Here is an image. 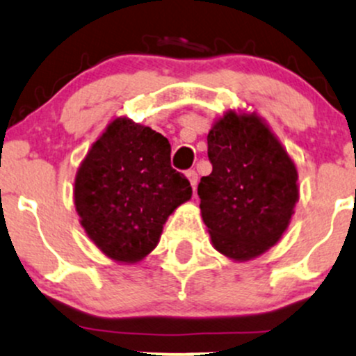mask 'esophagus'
<instances>
[{
  "mask_svg": "<svg viewBox=\"0 0 356 356\" xmlns=\"http://www.w3.org/2000/svg\"><path fill=\"white\" fill-rule=\"evenodd\" d=\"M186 177L189 179V182H191V186H192V189L195 191V187H197V174H195V170H187L186 172Z\"/></svg>",
  "mask_w": 356,
  "mask_h": 356,
  "instance_id": "esophagus-1",
  "label": "esophagus"
}]
</instances>
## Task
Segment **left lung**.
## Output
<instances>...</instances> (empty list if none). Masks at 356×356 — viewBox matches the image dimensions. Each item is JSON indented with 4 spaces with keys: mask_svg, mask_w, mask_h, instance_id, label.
I'll use <instances>...</instances> for the list:
<instances>
[{
    "mask_svg": "<svg viewBox=\"0 0 356 356\" xmlns=\"http://www.w3.org/2000/svg\"><path fill=\"white\" fill-rule=\"evenodd\" d=\"M207 155L212 172L201 179L197 194L212 246L232 261L264 254L295 214V162L256 112L236 110L212 124Z\"/></svg>",
    "mask_w": 356,
    "mask_h": 356,
    "instance_id": "8db88e82",
    "label": "left lung"
}]
</instances>
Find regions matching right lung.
<instances>
[{"instance_id":"1","label":"right lung","mask_w":356,"mask_h":356,"mask_svg":"<svg viewBox=\"0 0 356 356\" xmlns=\"http://www.w3.org/2000/svg\"><path fill=\"white\" fill-rule=\"evenodd\" d=\"M192 195L170 167V144L150 127L117 117L75 175L80 224L108 259L136 264L154 251L169 216Z\"/></svg>"}]
</instances>
